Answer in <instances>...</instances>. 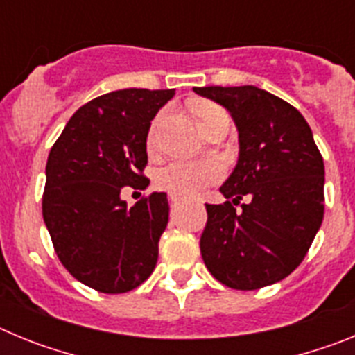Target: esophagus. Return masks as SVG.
<instances>
[{
  "instance_id": "esophagus-1",
  "label": "esophagus",
  "mask_w": 355,
  "mask_h": 355,
  "mask_svg": "<svg viewBox=\"0 0 355 355\" xmlns=\"http://www.w3.org/2000/svg\"><path fill=\"white\" fill-rule=\"evenodd\" d=\"M171 200H172V202H178V200H181V196H175V193H171Z\"/></svg>"
}]
</instances>
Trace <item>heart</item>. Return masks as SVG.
Wrapping results in <instances>:
<instances>
[{"mask_svg":"<svg viewBox=\"0 0 355 355\" xmlns=\"http://www.w3.org/2000/svg\"><path fill=\"white\" fill-rule=\"evenodd\" d=\"M218 112H224L215 105H208L200 110V122L213 117ZM162 117H158L149 131V146L155 144L156 131H158ZM222 178V167L216 162H172L159 168L155 175V181L162 190L175 193V196H196L209 184L216 183Z\"/></svg>","mask_w":355,"mask_h":355,"instance_id":"heart-1","label":"heart"}]
</instances>
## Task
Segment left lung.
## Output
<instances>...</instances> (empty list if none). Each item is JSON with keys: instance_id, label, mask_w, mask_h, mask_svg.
<instances>
[{"instance_id": "left-lung-1", "label": "left lung", "mask_w": 355, "mask_h": 355, "mask_svg": "<svg viewBox=\"0 0 355 355\" xmlns=\"http://www.w3.org/2000/svg\"><path fill=\"white\" fill-rule=\"evenodd\" d=\"M193 92L227 110L240 140L236 167L220 187L227 200L206 205V268L233 290L277 283L302 263L324 220V158L311 128L290 103L252 85Z\"/></svg>"}]
</instances>
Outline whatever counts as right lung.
<instances>
[{
	"label": "right lung",
	"instance_id": "right-lung-1",
	"mask_svg": "<svg viewBox=\"0 0 355 355\" xmlns=\"http://www.w3.org/2000/svg\"><path fill=\"white\" fill-rule=\"evenodd\" d=\"M175 90L124 89L76 110L46 165L42 216L53 247L72 277L101 293H126L158 261L168 222L165 192L128 208L124 187L144 188L150 121Z\"/></svg>",
	"mask_w": 355,
	"mask_h": 355
}]
</instances>
